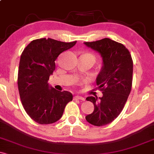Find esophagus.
I'll return each mask as SVG.
<instances>
[{
    "label": "esophagus",
    "mask_w": 154,
    "mask_h": 154,
    "mask_svg": "<svg viewBox=\"0 0 154 154\" xmlns=\"http://www.w3.org/2000/svg\"><path fill=\"white\" fill-rule=\"evenodd\" d=\"M74 100H82V101H84V100H85V98L84 97H81V96H75L74 97Z\"/></svg>",
    "instance_id": "esophagus-1"
}]
</instances>
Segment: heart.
Listing matches in <instances>:
<instances>
[{
	"label": "heart",
	"instance_id": "1",
	"mask_svg": "<svg viewBox=\"0 0 154 154\" xmlns=\"http://www.w3.org/2000/svg\"><path fill=\"white\" fill-rule=\"evenodd\" d=\"M88 54V55H89L90 57H92V58H93V59H94V60H95V57H94V55H93V54Z\"/></svg>",
	"mask_w": 154,
	"mask_h": 154
}]
</instances>
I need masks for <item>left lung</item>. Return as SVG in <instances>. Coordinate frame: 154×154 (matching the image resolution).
<instances>
[{
	"label": "left lung",
	"instance_id": "left-lung-1",
	"mask_svg": "<svg viewBox=\"0 0 154 154\" xmlns=\"http://www.w3.org/2000/svg\"><path fill=\"white\" fill-rule=\"evenodd\" d=\"M84 44L100 53L103 66L96 82L103 97H88L93 103V113L85 116L95 126L111 123L119 115L130 94L132 86L133 60L128 50L122 43L109 38Z\"/></svg>",
	"mask_w": 154,
	"mask_h": 154
}]
</instances>
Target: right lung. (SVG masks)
<instances>
[{
	"label": "right lung",
	"instance_id": "add662e5",
	"mask_svg": "<svg viewBox=\"0 0 154 154\" xmlns=\"http://www.w3.org/2000/svg\"><path fill=\"white\" fill-rule=\"evenodd\" d=\"M76 43L37 39L22 52L17 75L19 94L26 112L39 124H51L59 120L67 103L72 100V93L57 91L49 86L48 80L55 69L54 61L57 57Z\"/></svg>",
	"mask_w": 154,
	"mask_h": 154
}]
</instances>
